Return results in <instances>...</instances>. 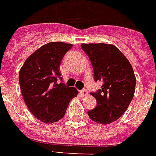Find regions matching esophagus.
Here are the masks:
<instances>
[{"label": "esophagus", "mask_w": 156, "mask_h": 156, "mask_svg": "<svg viewBox=\"0 0 156 156\" xmlns=\"http://www.w3.org/2000/svg\"><path fill=\"white\" fill-rule=\"evenodd\" d=\"M80 94L82 96H86L88 95V93H89V92H88L87 90H85H85H82L80 91Z\"/></svg>", "instance_id": "esophagus-1"}]
</instances>
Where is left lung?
<instances>
[{"label":"left lung","instance_id":"left-lung-1","mask_svg":"<svg viewBox=\"0 0 156 156\" xmlns=\"http://www.w3.org/2000/svg\"><path fill=\"white\" fill-rule=\"evenodd\" d=\"M94 69V80L103 83L101 89L91 93L97 106L88 111L91 120L109 124L127 110L134 96L136 76L132 65L119 49L108 43H82Z\"/></svg>","mask_w":156,"mask_h":156}]
</instances>
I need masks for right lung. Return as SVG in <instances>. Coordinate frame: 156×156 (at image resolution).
I'll return each instance as SVG.
<instances>
[{
    "label": "right lung",
    "instance_id": "right-lung-1",
    "mask_svg": "<svg viewBox=\"0 0 156 156\" xmlns=\"http://www.w3.org/2000/svg\"><path fill=\"white\" fill-rule=\"evenodd\" d=\"M71 47L62 42L44 44L27 58L20 70L19 82L24 103L43 122L53 123L62 119L69 103L78 94L76 88L57 82L61 62Z\"/></svg>",
    "mask_w": 156,
    "mask_h": 156
}]
</instances>
